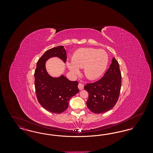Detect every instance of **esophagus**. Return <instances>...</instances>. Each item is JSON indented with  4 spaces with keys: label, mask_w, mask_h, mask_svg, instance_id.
Instances as JSON below:
<instances>
[{
    "label": "esophagus",
    "mask_w": 153,
    "mask_h": 153,
    "mask_svg": "<svg viewBox=\"0 0 153 153\" xmlns=\"http://www.w3.org/2000/svg\"><path fill=\"white\" fill-rule=\"evenodd\" d=\"M78 88H79L80 90H82L84 89V85L81 83H79L78 85Z\"/></svg>",
    "instance_id": "34e87169"
}]
</instances>
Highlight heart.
Listing matches in <instances>:
<instances>
[{"label": "heart", "instance_id": "obj_1", "mask_svg": "<svg viewBox=\"0 0 153 153\" xmlns=\"http://www.w3.org/2000/svg\"><path fill=\"white\" fill-rule=\"evenodd\" d=\"M72 62H67L68 70L74 75L80 73L79 69L84 68V74L88 80L97 79L105 72L108 63V56L103 50L85 48L73 53Z\"/></svg>", "mask_w": 153, "mask_h": 153}]
</instances>
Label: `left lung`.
I'll use <instances>...</instances> for the list:
<instances>
[{"mask_svg": "<svg viewBox=\"0 0 153 153\" xmlns=\"http://www.w3.org/2000/svg\"><path fill=\"white\" fill-rule=\"evenodd\" d=\"M122 85L119 65L115 57L100 80L84 86L88 92L87 105L95 114H102L112 109L118 100Z\"/></svg>", "mask_w": 153, "mask_h": 153, "instance_id": "1", "label": "left lung"}]
</instances>
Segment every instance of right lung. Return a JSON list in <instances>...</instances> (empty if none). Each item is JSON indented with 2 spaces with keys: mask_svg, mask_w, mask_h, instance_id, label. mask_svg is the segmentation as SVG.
<instances>
[{
  "mask_svg": "<svg viewBox=\"0 0 153 153\" xmlns=\"http://www.w3.org/2000/svg\"><path fill=\"white\" fill-rule=\"evenodd\" d=\"M53 57H58L65 63L66 51L64 46L48 50L39 59L34 73V84L39 104L47 111L60 114L68 108L70 99L76 95L79 89L77 81H70L64 74L54 77L48 73L46 62Z\"/></svg>",
  "mask_w": 153,
  "mask_h": 153,
  "instance_id": "obj_1",
  "label": "right lung"
}]
</instances>
